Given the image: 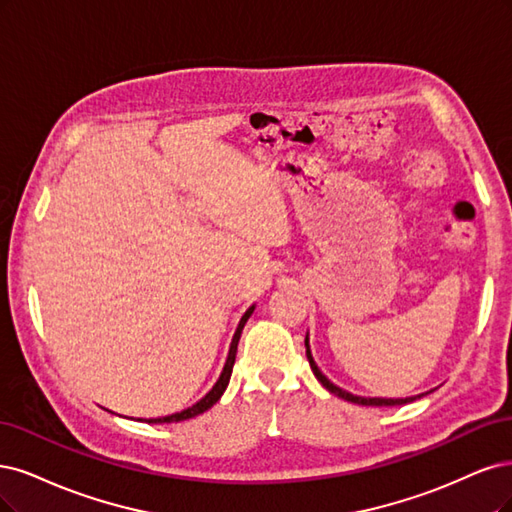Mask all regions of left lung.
Returning <instances> with one entry per match:
<instances>
[{"mask_svg":"<svg viewBox=\"0 0 512 512\" xmlns=\"http://www.w3.org/2000/svg\"><path fill=\"white\" fill-rule=\"evenodd\" d=\"M304 344H306V357H308V364H310V368H312V374H315V376L319 378V383H321L327 391H332L334 395H338V398H342V400H346V402L361 404V406H400V404H408V402H412V400L421 398V395H415V398H400V400H393V398H361V395H353V393H349V391H344V389L336 387L334 383H329L327 378L321 374V370H319L317 364H315V359H312V355H310L308 338L304 340Z\"/></svg>","mask_w":512,"mask_h":512,"instance_id":"1","label":"left lung"}]
</instances>
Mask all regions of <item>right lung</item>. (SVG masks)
<instances>
[{"instance_id": "1", "label": "right lung", "mask_w": 512, "mask_h": 512, "mask_svg": "<svg viewBox=\"0 0 512 512\" xmlns=\"http://www.w3.org/2000/svg\"><path fill=\"white\" fill-rule=\"evenodd\" d=\"M253 310H255V306H251L249 310H246L244 315H242V319H240V323H238V329H236V334H234L232 346H229V355H227V361H225V368H223V372H221V376H219L217 385H214V387L204 395V398H202L200 402H197V404H193L191 408H187V410H183V412H176V415H170V417L148 419V423H178V421H185V419H193V417L202 415V412H206L210 406H214V404L219 402L223 391L227 389L229 376H232V370H234V361H236V351H238V340H240V334H242V327H244L246 321H249V317L253 315Z\"/></svg>"}]
</instances>
